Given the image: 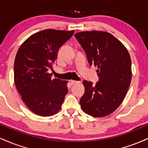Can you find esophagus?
<instances>
[{
    "label": "esophagus",
    "instance_id": "1",
    "mask_svg": "<svg viewBox=\"0 0 148 148\" xmlns=\"http://www.w3.org/2000/svg\"><path fill=\"white\" fill-rule=\"evenodd\" d=\"M71 84L72 85L74 84H79V81H74V80H72V81H70Z\"/></svg>",
    "mask_w": 148,
    "mask_h": 148
}]
</instances>
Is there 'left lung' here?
<instances>
[{
	"label": "left lung",
	"mask_w": 148,
	"mask_h": 148,
	"mask_svg": "<svg viewBox=\"0 0 148 148\" xmlns=\"http://www.w3.org/2000/svg\"><path fill=\"white\" fill-rule=\"evenodd\" d=\"M74 37L84 49L90 65L97 66L99 81H84V95L80 99L86 114L101 118L121 104L132 80V60L126 47L111 34L85 31Z\"/></svg>",
	"instance_id": "obj_1"
}]
</instances>
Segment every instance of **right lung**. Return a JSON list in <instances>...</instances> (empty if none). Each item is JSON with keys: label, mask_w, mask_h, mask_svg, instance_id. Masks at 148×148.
I'll list each match as a JSON object with an SVG mask.
<instances>
[{"label": "right lung", "mask_w": 148, "mask_h": 148, "mask_svg": "<svg viewBox=\"0 0 148 148\" xmlns=\"http://www.w3.org/2000/svg\"><path fill=\"white\" fill-rule=\"evenodd\" d=\"M74 30L47 29L33 34L18 49L14 60V83L23 102L33 113L51 116L60 110L68 92L67 81L52 79V66L59 49Z\"/></svg>", "instance_id": "obj_1"}]
</instances>
